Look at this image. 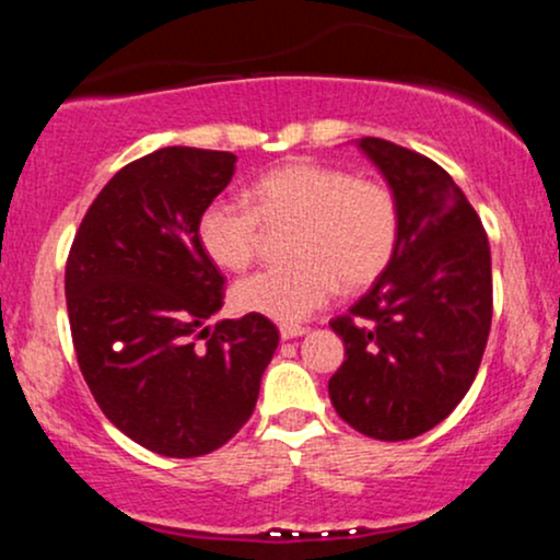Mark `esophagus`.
Instances as JSON below:
<instances>
[{
	"instance_id": "obj_1",
	"label": "esophagus",
	"mask_w": 560,
	"mask_h": 560,
	"mask_svg": "<svg viewBox=\"0 0 560 560\" xmlns=\"http://www.w3.org/2000/svg\"><path fill=\"white\" fill-rule=\"evenodd\" d=\"M281 339H294V337H302V334H307V326H298V324H281Z\"/></svg>"
}]
</instances>
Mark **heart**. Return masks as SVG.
<instances>
[{"instance_id": "b5f03b06", "label": "heart", "mask_w": 560, "mask_h": 560, "mask_svg": "<svg viewBox=\"0 0 560 560\" xmlns=\"http://www.w3.org/2000/svg\"><path fill=\"white\" fill-rule=\"evenodd\" d=\"M253 208L215 199L199 215V242L226 271H244L260 247L262 223H298L284 268H268L234 287L244 313L298 324L345 289L374 284L400 242V205L378 178L298 160L253 184Z\"/></svg>"}]
</instances>
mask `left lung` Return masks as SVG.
Here are the masks:
<instances>
[{
	"label": "left lung",
	"instance_id": "1",
	"mask_svg": "<svg viewBox=\"0 0 560 560\" xmlns=\"http://www.w3.org/2000/svg\"><path fill=\"white\" fill-rule=\"evenodd\" d=\"M355 144L395 191L400 242L374 287L329 324L345 342L329 397L361 434L413 440L453 413L479 371L492 324L490 242L434 160L376 137Z\"/></svg>",
	"mask_w": 560,
	"mask_h": 560
}]
</instances>
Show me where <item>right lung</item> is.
Here are the masks:
<instances>
[{"label":"right lung","instance_id":"add662e5","mask_svg":"<svg viewBox=\"0 0 560 560\" xmlns=\"http://www.w3.org/2000/svg\"><path fill=\"white\" fill-rule=\"evenodd\" d=\"M234 171L236 155L197 147L133 160L96 195L68 255L81 374L113 427L165 458L226 445L279 347V329L255 313L205 326L223 307V276L199 215Z\"/></svg>","mask_w":560,"mask_h":560}]
</instances>
